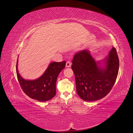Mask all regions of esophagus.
<instances>
[{"instance_id":"obj_1","label":"esophagus","mask_w":133,"mask_h":133,"mask_svg":"<svg viewBox=\"0 0 133 133\" xmlns=\"http://www.w3.org/2000/svg\"><path fill=\"white\" fill-rule=\"evenodd\" d=\"M71 66V64L70 62H67L66 64V67L67 68H69V67H70Z\"/></svg>"}]
</instances>
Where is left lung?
Segmentation results:
<instances>
[{"instance_id": "1", "label": "left lung", "mask_w": 133, "mask_h": 133, "mask_svg": "<svg viewBox=\"0 0 133 133\" xmlns=\"http://www.w3.org/2000/svg\"><path fill=\"white\" fill-rule=\"evenodd\" d=\"M72 63L77 93L82 99L93 102L109 93L115 83L119 67L114 47L107 56L97 61L92 56L90 51L83 50L74 55Z\"/></svg>"}]
</instances>
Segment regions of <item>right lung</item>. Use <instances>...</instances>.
Returning <instances> with one entry per match:
<instances>
[{
  "mask_svg": "<svg viewBox=\"0 0 133 133\" xmlns=\"http://www.w3.org/2000/svg\"><path fill=\"white\" fill-rule=\"evenodd\" d=\"M18 58L16 71L18 81L24 92L31 98L39 102L51 99L56 94V83L57 77L65 68L66 62L51 63L44 73L34 80H27L20 75L18 70Z\"/></svg>",
  "mask_w": 133,
  "mask_h": 133,
  "instance_id": "add662e5",
  "label": "right lung"
}]
</instances>
